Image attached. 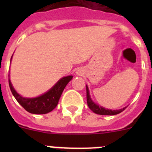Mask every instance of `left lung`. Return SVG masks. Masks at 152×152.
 I'll use <instances>...</instances> for the list:
<instances>
[{"instance_id": "8db88e82", "label": "left lung", "mask_w": 152, "mask_h": 152, "mask_svg": "<svg viewBox=\"0 0 152 152\" xmlns=\"http://www.w3.org/2000/svg\"><path fill=\"white\" fill-rule=\"evenodd\" d=\"M86 89H87V103H88V107L91 109V110L94 113L99 115H107V116H113V115H116V114L120 113L123 112L126 107H124L120 110H108V109L103 108V107H100V106L97 105L94 102L91 100V96L89 94V90H88V86H86Z\"/></svg>"}]
</instances>
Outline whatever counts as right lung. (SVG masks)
Returning a JSON list of instances; mask_svg holds the SVG:
<instances>
[{"instance_id":"right-lung-1","label":"right lung","mask_w":152,"mask_h":152,"mask_svg":"<svg viewBox=\"0 0 152 152\" xmlns=\"http://www.w3.org/2000/svg\"><path fill=\"white\" fill-rule=\"evenodd\" d=\"M72 77L73 76L72 75L62 77L49 91L35 98H26L21 96L13 88L10 79L9 86L13 96L26 111L33 114H45L51 112L56 108L64 88L66 87L70 80H72Z\"/></svg>"}]
</instances>
